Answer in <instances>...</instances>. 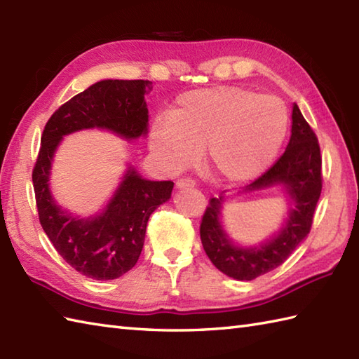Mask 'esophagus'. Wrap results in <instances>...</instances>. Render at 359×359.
Returning <instances> with one entry per match:
<instances>
[{"instance_id": "esophagus-1", "label": "esophagus", "mask_w": 359, "mask_h": 359, "mask_svg": "<svg viewBox=\"0 0 359 359\" xmlns=\"http://www.w3.org/2000/svg\"><path fill=\"white\" fill-rule=\"evenodd\" d=\"M175 188L177 189H191L194 188V182L189 180V179H180L175 182Z\"/></svg>"}]
</instances>
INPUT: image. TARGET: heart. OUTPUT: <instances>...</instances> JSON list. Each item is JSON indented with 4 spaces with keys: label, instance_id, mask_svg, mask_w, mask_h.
<instances>
[{
    "label": "heart",
    "instance_id": "heart-1",
    "mask_svg": "<svg viewBox=\"0 0 359 359\" xmlns=\"http://www.w3.org/2000/svg\"><path fill=\"white\" fill-rule=\"evenodd\" d=\"M290 126L280 98L245 88L216 86L185 93L157 117L149 148L168 170L194 163L205 149L207 165L225 184H245L269 170Z\"/></svg>",
    "mask_w": 359,
    "mask_h": 359
}]
</instances>
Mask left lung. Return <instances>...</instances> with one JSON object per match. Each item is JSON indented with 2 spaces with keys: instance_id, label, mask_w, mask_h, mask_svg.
Listing matches in <instances>:
<instances>
[{
  "instance_id": "left-lung-1",
  "label": "left lung",
  "mask_w": 359,
  "mask_h": 359,
  "mask_svg": "<svg viewBox=\"0 0 359 359\" xmlns=\"http://www.w3.org/2000/svg\"><path fill=\"white\" fill-rule=\"evenodd\" d=\"M321 151L315 133L297 104L292 112V135L280 158L261 177L234 194L212 197L201 224L205 253L217 270L238 280H251L284 264L310 233L316 203L323 189ZM270 187L286 193L289 212L280 230L256 246L234 243L224 231L222 210L233 195L252 194Z\"/></svg>"
}]
</instances>
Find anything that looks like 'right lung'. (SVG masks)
<instances>
[{"label": "right lung", "instance_id": "obj_1", "mask_svg": "<svg viewBox=\"0 0 359 359\" xmlns=\"http://www.w3.org/2000/svg\"><path fill=\"white\" fill-rule=\"evenodd\" d=\"M148 80H100L52 114L41 135L32 172L38 216L58 255L72 269L97 280L123 276L139 261L149 216L171 199V180L142 177L128 163L104 207L88 217L62 208L50 191L53 157L65 135L102 129L123 140L148 134Z\"/></svg>", "mask_w": 359, "mask_h": 359}]
</instances>
